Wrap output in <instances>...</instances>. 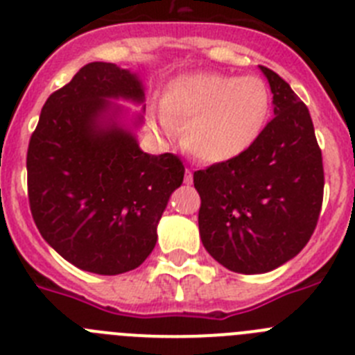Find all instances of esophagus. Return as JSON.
<instances>
[{
	"label": "esophagus",
	"mask_w": 355,
	"mask_h": 355,
	"mask_svg": "<svg viewBox=\"0 0 355 355\" xmlns=\"http://www.w3.org/2000/svg\"><path fill=\"white\" fill-rule=\"evenodd\" d=\"M193 183V174L190 168H187V172H184V184H192Z\"/></svg>",
	"instance_id": "esophagus-1"
}]
</instances>
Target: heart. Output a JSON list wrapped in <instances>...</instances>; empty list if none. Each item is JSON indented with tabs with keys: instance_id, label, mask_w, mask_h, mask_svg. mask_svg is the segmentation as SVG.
<instances>
[{
	"instance_id": "heart-1",
	"label": "heart",
	"mask_w": 355,
	"mask_h": 355,
	"mask_svg": "<svg viewBox=\"0 0 355 355\" xmlns=\"http://www.w3.org/2000/svg\"><path fill=\"white\" fill-rule=\"evenodd\" d=\"M158 124L181 131V144L206 163L241 156L261 137L272 112V94L259 76L188 72L162 96Z\"/></svg>"
}]
</instances>
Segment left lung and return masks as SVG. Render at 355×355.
Segmentation results:
<instances>
[{
  "instance_id": "1",
  "label": "left lung",
  "mask_w": 355,
  "mask_h": 355,
  "mask_svg": "<svg viewBox=\"0 0 355 355\" xmlns=\"http://www.w3.org/2000/svg\"><path fill=\"white\" fill-rule=\"evenodd\" d=\"M259 69L274 94L275 117L243 155L193 174L202 245L238 274H265L295 258L315 231L324 199L309 110L279 74Z\"/></svg>"
}]
</instances>
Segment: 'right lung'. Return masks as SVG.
Returning <instances> with one entry per match:
<instances>
[{
	"mask_svg": "<svg viewBox=\"0 0 355 355\" xmlns=\"http://www.w3.org/2000/svg\"><path fill=\"white\" fill-rule=\"evenodd\" d=\"M137 72L92 62L48 97L28 146V197L49 245L74 266L117 275L142 265L172 192L183 183L175 155H147L137 130L144 106ZM132 117L130 118L129 115Z\"/></svg>",
	"mask_w": 355,
	"mask_h": 355,
	"instance_id": "1",
	"label": "right lung"
}]
</instances>
